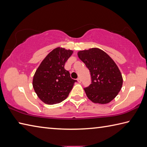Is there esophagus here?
Returning <instances> with one entry per match:
<instances>
[{"label":"esophagus","instance_id":"34e87169","mask_svg":"<svg viewBox=\"0 0 147 147\" xmlns=\"http://www.w3.org/2000/svg\"><path fill=\"white\" fill-rule=\"evenodd\" d=\"M77 81H78V82L79 83H80L81 82H82V80H81L80 78H78L77 79Z\"/></svg>","mask_w":147,"mask_h":147}]
</instances>
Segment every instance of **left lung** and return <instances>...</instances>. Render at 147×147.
I'll list each match as a JSON object with an SVG mask.
<instances>
[{
	"label": "left lung",
	"instance_id": "8db88e82",
	"mask_svg": "<svg viewBox=\"0 0 147 147\" xmlns=\"http://www.w3.org/2000/svg\"><path fill=\"white\" fill-rule=\"evenodd\" d=\"M78 56L88 68L92 76V83L84 88L87 97L95 104L111 102L123 83L121 71L113 59L98 48L80 51Z\"/></svg>",
	"mask_w": 147,
	"mask_h": 147
}]
</instances>
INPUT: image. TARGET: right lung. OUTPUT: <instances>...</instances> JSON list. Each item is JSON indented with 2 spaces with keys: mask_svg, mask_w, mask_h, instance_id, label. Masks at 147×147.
Here are the masks:
<instances>
[{
  "mask_svg": "<svg viewBox=\"0 0 147 147\" xmlns=\"http://www.w3.org/2000/svg\"><path fill=\"white\" fill-rule=\"evenodd\" d=\"M73 51L57 47L46 56L37 68L33 87L38 97L46 104H59L66 98L76 80L64 69Z\"/></svg>",
  "mask_w": 147,
  "mask_h": 147,
  "instance_id": "right-lung-1",
  "label": "right lung"
}]
</instances>
